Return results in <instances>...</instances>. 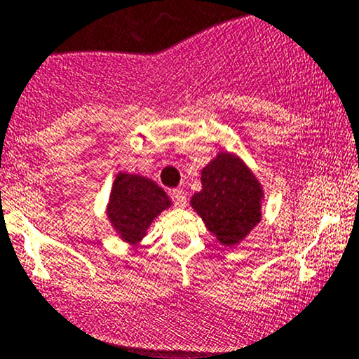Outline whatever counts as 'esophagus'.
<instances>
[{
  "mask_svg": "<svg viewBox=\"0 0 359 359\" xmlns=\"http://www.w3.org/2000/svg\"><path fill=\"white\" fill-rule=\"evenodd\" d=\"M171 198L175 200V203L178 205V207H184V205H187V193L183 190H172Z\"/></svg>",
  "mask_w": 359,
  "mask_h": 359,
  "instance_id": "obj_1",
  "label": "esophagus"
}]
</instances>
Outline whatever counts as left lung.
Returning <instances> with one entry per match:
<instances>
[{
	"mask_svg": "<svg viewBox=\"0 0 359 359\" xmlns=\"http://www.w3.org/2000/svg\"><path fill=\"white\" fill-rule=\"evenodd\" d=\"M263 198V187L248 164L232 152H219L201 169V191L190 205L217 241L232 248L261 222Z\"/></svg>",
	"mask_w": 359,
	"mask_h": 359,
	"instance_id": "obj_1",
	"label": "left lung"
}]
</instances>
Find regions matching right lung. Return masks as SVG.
Here are the masks:
<instances>
[{"label": "right lung", "instance_id": "obj_1", "mask_svg": "<svg viewBox=\"0 0 359 359\" xmlns=\"http://www.w3.org/2000/svg\"><path fill=\"white\" fill-rule=\"evenodd\" d=\"M171 207L168 193L152 180L130 172L115 176L107 217L123 243L137 245L146 237L152 220Z\"/></svg>", "mask_w": 359, "mask_h": 359}]
</instances>
